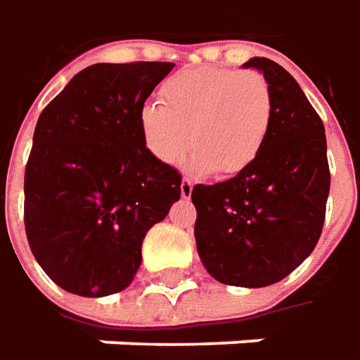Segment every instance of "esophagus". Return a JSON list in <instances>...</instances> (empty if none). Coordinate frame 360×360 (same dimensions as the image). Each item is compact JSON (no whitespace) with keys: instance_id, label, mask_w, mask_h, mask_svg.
Instances as JSON below:
<instances>
[{"instance_id":"esophagus-1","label":"esophagus","mask_w":360,"mask_h":360,"mask_svg":"<svg viewBox=\"0 0 360 360\" xmlns=\"http://www.w3.org/2000/svg\"><path fill=\"white\" fill-rule=\"evenodd\" d=\"M193 193V183L189 179H183L181 181V195L185 197V199H189Z\"/></svg>"}]
</instances>
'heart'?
<instances>
[{
	"label": "heart",
	"instance_id": "obj_1",
	"mask_svg": "<svg viewBox=\"0 0 360 360\" xmlns=\"http://www.w3.org/2000/svg\"><path fill=\"white\" fill-rule=\"evenodd\" d=\"M271 119L273 91L261 73L203 65L169 77L161 103L143 107L139 123L161 163L177 165L189 145L195 171L231 177L261 153Z\"/></svg>",
	"mask_w": 360,
	"mask_h": 360
}]
</instances>
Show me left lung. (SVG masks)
Masks as SVG:
<instances>
[{
    "label": "left lung",
    "instance_id": "8db88e82",
    "mask_svg": "<svg viewBox=\"0 0 360 360\" xmlns=\"http://www.w3.org/2000/svg\"><path fill=\"white\" fill-rule=\"evenodd\" d=\"M259 69L273 91L265 145L249 167L215 185H195V241L205 269L233 287L279 283L313 253L327 211L330 171L325 125L287 69Z\"/></svg>",
    "mask_w": 360,
    "mask_h": 360
}]
</instances>
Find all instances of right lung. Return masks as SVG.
Wrapping results in <instances>:
<instances>
[{"mask_svg":"<svg viewBox=\"0 0 360 360\" xmlns=\"http://www.w3.org/2000/svg\"><path fill=\"white\" fill-rule=\"evenodd\" d=\"M175 63H95L41 111L25 165L23 223L35 261L61 289L129 287L147 231L181 197V173L145 147L139 115Z\"/></svg>","mask_w":360,"mask_h":360,"instance_id":"obj_1","label":"right lung"}]
</instances>
